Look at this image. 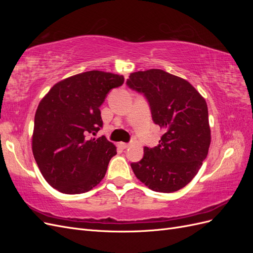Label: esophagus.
I'll return each instance as SVG.
<instances>
[{
	"mask_svg": "<svg viewBox=\"0 0 253 253\" xmlns=\"http://www.w3.org/2000/svg\"><path fill=\"white\" fill-rule=\"evenodd\" d=\"M120 147H121L122 149H126V148H128V147H129V143H126V142H121V143H120Z\"/></svg>",
	"mask_w": 253,
	"mask_h": 253,
	"instance_id": "esophagus-1",
	"label": "esophagus"
}]
</instances>
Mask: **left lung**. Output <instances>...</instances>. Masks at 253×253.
Masks as SVG:
<instances>
[{"label": "left lung", "instance_id": "left-lung-1", "mask_svg": "<svg viewBox=\"0 0 253 253\" xmlns=\"http://www.w3.org/2000/svg\"><path fill=\"white\" fill-rule=\"evenodd\" d=\"M126 85L142 94L152 119L164 134L154 148L131 167L136 177L156 192L171 193L194 178L208 155L211 134L208 106L191 84L163 70L129 75Z\"/></svg>", "mask_w": 253, "mask_h": 253}]
</instances>
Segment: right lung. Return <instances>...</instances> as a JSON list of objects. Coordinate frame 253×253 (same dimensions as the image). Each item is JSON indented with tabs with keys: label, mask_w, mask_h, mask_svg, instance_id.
<instances>
[{
	"label": "right lung",
	"mask_w": 253,
	"mask_h": 253,
	"mask_svg": "<svg viewBox=\"0 0 253 253\" xmlns=\"http://www.w3.org/2000/svg\"><path fill=\"white\" fill-rule=\"evenodd\" d=\"M124 76L90 71L53 85L35 115L33 153L49 185L65 194L87 192L102 180L116 147L101 129L100 106Z\"/></svg>",
	"instance_id": "add662e5"
}]
</instances>
